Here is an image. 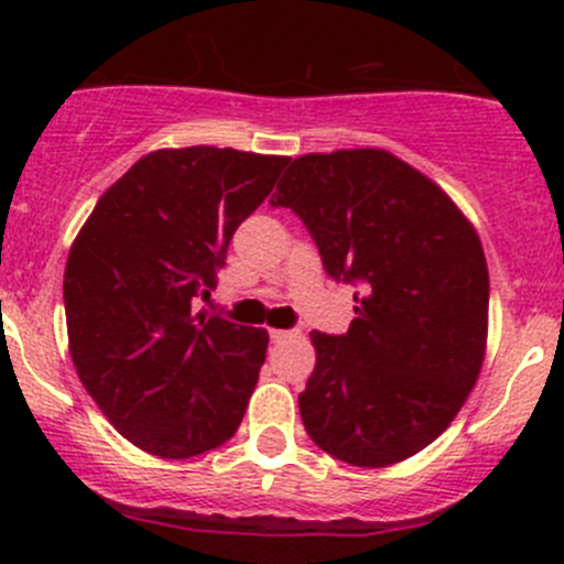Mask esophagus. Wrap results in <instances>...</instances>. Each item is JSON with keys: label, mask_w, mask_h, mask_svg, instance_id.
<instances>
[{"label": "esophagus", "mask_w": 564, "mask_h": 564, "mask_svg": "<svg viewBox=\"0 0 564 564\" xmlns=\"http://www.w3.org/2000/svg\"><path fill=\"white\" fill-rule=\"evenodd\" d=\"M292 329H270V338L275 340V344H283L286 338H292Z\"/></svg>", "instance_id": "obj_1"}]
</instances>
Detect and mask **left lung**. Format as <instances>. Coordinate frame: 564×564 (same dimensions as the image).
Wrapping results in <instances>:
<instances>
[{
	"mask_svg": "<svg viewBox=\"0 0 564 564\" xmlns=\"http://www.w3.org/2000/svg\"><path fill=\"white\" fill-rule=\"evenodd\" d=\"M272 204L303 218L335 281L360 283L349 333H311L305 431L351 466L412 458L453 423L486 357L475 226L434 180L377 147L294 158Z\"/></svg>",
	"mask_w": 564,
	"mask_h": 564,
	"instance_id": "obj_1",
	"label": "left lung"
}]
</instances>
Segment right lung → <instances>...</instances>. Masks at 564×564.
I'll return each instance as SVG.
<instances>
[{
	"instance_id": "right-lung-1",
	"label": "right lung",
	"mask_w": 564,
	"mask_h": 564,
	"mask_svg": "<svg viewBox=\"0 0 564 564\" xmlns=\"http://www.w3.org/2000/svg\"><path fill=\"white\" fill-rule=\"evenodd\" d=\"M286 163L231 147L155 150L108 187L73 240V366L108 423L144 453L193 458L240 429L270 335L193 305Z\"/></svg>"
}]
</instances>
